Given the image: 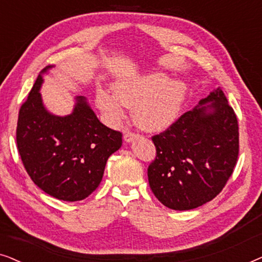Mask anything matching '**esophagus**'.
<instances>
[{
	"label": "esophagus",
	"mask_w": 262,
	"mask_h": 262,
	"mask_svg": "<svg viewBox=\"0 0 262 262\" xmlns=\"http://www.w3.org/2000/svg\"><path fill=\"white\" fill-rule=\"evenodd\" d=\"M138 136H139V135L135 134V132L128 131V130H126V131L124 132V139H125V141H126V142H132V141H134V139L138 138Z\"/></svg>",
	"instance_id": "1"
}]
</instances>
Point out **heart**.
Segmentation results:
<instances>
[{
  "label": "heart",
  "mask_w": 262,
  "mask_h": 262,
  "mask_svg": "<svg viewBox=\"0 0 262 262\" xmlns=\"http://www.w3.org/2000/svg\"><path fill=\"white\" fill-rule=\"evenodd\" d=\"M114 91L96 93V102L112 123H119L126 106H135L134 119L143 130L160 131L174 123L182 102L186 87L180 80H167L164 74L155 73L135 78H121Z\"/></svg>",
  "instance_id": "heart-1"
}]
</instances>
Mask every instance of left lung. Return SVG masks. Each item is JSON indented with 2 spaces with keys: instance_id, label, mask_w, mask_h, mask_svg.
I'll return each mask as SVG.
<instances>
[{
  "instance_id": "8db88e82",
  "label": "left lung",
  "mask_w": 262,
  "mask_h": 262,
  "mask_svg": "<svg viewBox=\"0 0 262 262\" xmlns=\"http://www.w3.org/2000/svg\"><path fill=\"white\" fill-rule=\"evenodd\" d=\"M151 139L156 157L148 168L149 185L171 210H192L212 200L237 162V118L221 88Z\"/></svg>"
}]
</instances>
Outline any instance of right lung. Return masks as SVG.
<instances>
[{
	"label": "right lung",
	"instance_id": "obj_1",
	"mask_svg": "<svg viewBox=\"0 0 262 262\" xmlns=\"http://www.w3.org/2000/svg\"><path fill=\"white\" fill-rule=\"evenodd\" d=\"M41 70L19 111L16 145L32 181L53 198L77 202L91 195L102 180L108 157L123 135L100 123L84 96H77L73 113L51 114L42 105Z\"/></svg>",
	"mask_w": 262,
	"mask_h": 262
}]
</instances>
